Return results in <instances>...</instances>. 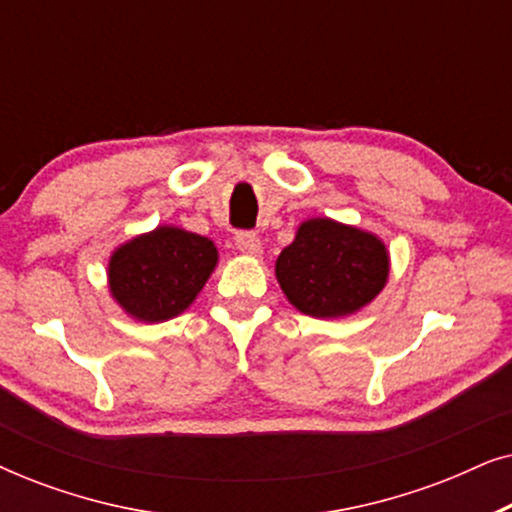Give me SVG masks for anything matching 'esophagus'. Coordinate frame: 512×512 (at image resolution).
<instances>
[{"instance_id": "34e87169", "label": "esophagus", "mask_w": 512, "mask_h": 512, "mask_svg": "<svg viewBox=\"0 0 512 512\" xmlns=\"http://www.w3.org/2000/svg\"><path fill=\"white\" fill-rule=\"evenodd\" d=\"M235 247L244 251V254L261 256L263 242H261V237H258L256 233H251V230H240V233L235 235Z\"/></svg>"}]
</instances>
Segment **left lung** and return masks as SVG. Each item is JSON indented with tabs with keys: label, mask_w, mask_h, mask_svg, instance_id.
<instances>
[{
	"label": "left lung",
	"mask_w": 512,
	"mask_h": 512,
	"mask_svg": "<svg viewBox=\"0 0 512 512\" xmlns=\"http://www.w3.org/2000/svg\"><path fill=\"white\" fill-rule=\"evenodd\" d=\"M289 303L319 319L347 317L368 305L389 277L382 240L331 219H310L275 265Z\"/></svg>",
	"instance_id": "left-lung-1"
}]
</instances>
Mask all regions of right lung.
Returning <instances> with one entry per match:
<instances>
[{"instance_id": "1", "label": "right lung", "mask_w": 512, "mask_h": 512, "mask_svg": "<svg viewBox=\"0 0 512 512\" xmlns=\"http://www.w3.org/2000/svg\"><path fill=\"white\" fill-rule=\"evenodd\" d=\"M219 261L207 237L160 226L114 251L109 289L116 303L139 321H167L193 303Z\"/></svg>"}]
</instances>
